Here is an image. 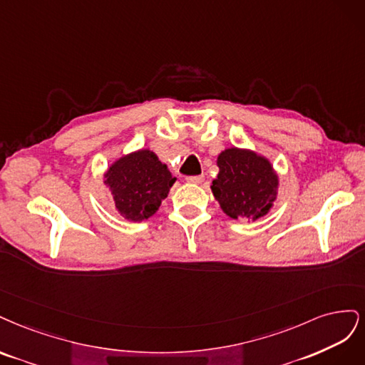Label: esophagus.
<instances>
[{"label": "esophagus", "instance_id": "esophagus-1", "mask_svg": "<svg viewBox=\"0 0 365 365\" xmlns=\"http://www.w3.org/2000/svg\"><path fill=\"white\" fill-rule=\"evenodd\" d=\"M203 180H205L203 175H192V178H187L186 179L187 183H192V185H198V183H202Z\"/></svg>", "mask_w": 365, "mask_h": 365}]
</instances>
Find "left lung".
<instances>
[{"mask_svg":"<svg viewBox=\"0 0 365 365\" xmlns=\"http://www.w3.org/2000/svg\"><path fill=\"white\" fill-rule=\"evenodd\" d=\"M217 167L210 190L227 217L256 221L272 210L279 174L268 158L250 148L229 147L218 155Z\"/></svg>","mask_w":365,"mask_h":365,"instance_id":"8db88e82","label":"left lung"}]
</instances>
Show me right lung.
<instances>
[{
    "instance_id": "right-lung-1",
    "label": "right lung",
    "mask_w": 365,
    "mask_h": 365,
    "mask_svg": "<svg viewBox=\"0 0 365 365\" xmlns=\"http://www.w3.org/2000/svg\"><path fill=\"white\" fill-rule=\"evenodd\" d=\"M175 180L167 163H162L150 148L127 153L103 174V183L109 187L116 210L132 222L155 215Z\"/></svg>"
}]
</instances>
